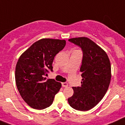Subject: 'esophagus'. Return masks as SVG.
<instances>
[{"mask_svg":"<svg viewBox=\"0 0 125 125\" xmlns=\"http://www.w3.org/2000/svg\"><path fill=\"white\" fill-rule=\"evenodd\" d=\"M67 86H68V84H67V83H66V82L62 83V87H67Z\"/></svg>","mask_w":125,"mask_h":125,"instance_id":"34e87169","label":"esophagus"}]
</instances>
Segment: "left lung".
<instances>
[{"label":"left lung","mask_w":125,"mask_h":125,"mask_svg":"<svg viewBox=\"0 0 125 125\" xmlns=\"http://www.w3.org/2000/svg\"><path fill=\"white\" fill-rule=\"evenodd\" d=\"M69 42L83 53L82 85L72 87L73 94L68 98L69 104L75 110L87 111L96 106L107 91L111 79L110 61L106 53L88 38H73Z\"/></svg>","instance_id":"1"}]
</instances>
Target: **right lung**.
I'll use <instances>...</instances> for the list:
<instances>
[{"instance_id":"1","label":"right lung","mask_w":125,"mask_h":125,"mask_svg":"<svg viewBox=\"0 0 125 125\" xmlns=\"http://www.w3.org/2000/svg\"><path fill=\"white\" fill-rule=\"evenodd\" d=\"M66 40L43 39L33 43L19 58L15 80L20 95L29 106L44 109L52 104L61 83L45 76L53 72L55 56L64 48Z\"/></svg>"}]
</instances>
